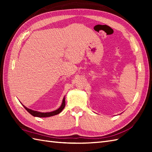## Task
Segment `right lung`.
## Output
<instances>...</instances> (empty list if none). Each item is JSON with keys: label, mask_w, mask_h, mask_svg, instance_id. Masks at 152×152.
<instances>
[{"label": "right lung", "mask_w": 152, "mask_h": 152, "mask_svg": "<svg viewBox=\"0 0 152 152\" xmlns=\"http://www.w3.org/2000/svg\"><path fill=\"white\" fill-rule=\"evenodd\" d=\"M21 104H22V103H21ZM22 105L24 106V108L26 109V110L28 113H30V114L34 116V117H38V118L51 117V116L59 114V113L62 112V110L64 109V108L65 107V97L64 96V98L63 99L62 104H61V105L60 106V107L59 108L57 109L56 110H54V111L50 112H38V111H35V110H31V109L27 108L26 106H25L23 104H22Z\"/></svg>", "instance_id": "right-lung-1"}]
</instances>
